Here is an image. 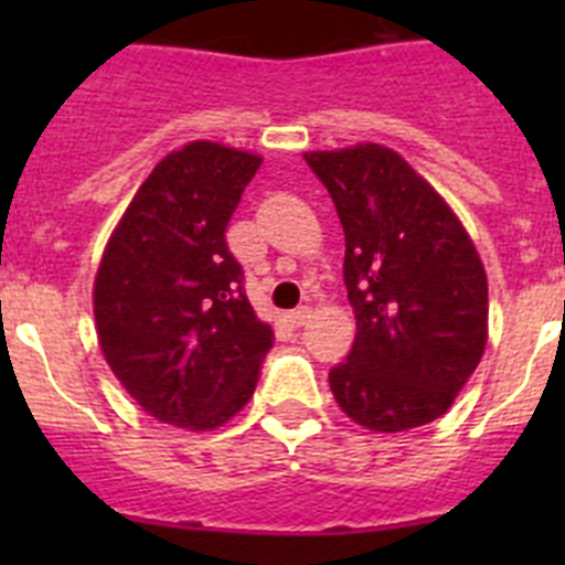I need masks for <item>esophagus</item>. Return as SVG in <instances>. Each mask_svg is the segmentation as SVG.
I'll return each mask as SVG.
<instances>
[{
    "mask_svg": "<svg viewBox=\"0 0 565 565\" xmlns=\"http://www.w3.org/2000/svg\"><path fill=\"white\" fill-rule=\"evenodd\" d=\"M308 317H311V308H308V306H299V308H294L291 313H288V319H291V326H306Z\"/></svg>",
    "mask_w": 565,
    "mask_h": 565,
    "instance_id": "34e87169",
    "label": "esophagus"
}]
</instances>
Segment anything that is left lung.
<instances>
[{
	"label": "left lung",
	"instance_id": "left-lung-1",
	"mask_svg": "<svg viewBox=\"0 0 565 565\" xmlns=\"http://www.w3.org/2000/svg\"><path fill=\"white\" fill-rule=\"evenodd\" d=\"M344 228L356 339L328 373L337 404L376 433L450 411L487 348V271L441 194L379 143L306 152Z\"/></svg>",
	"mask_w": 565,
	"mask_h": 565
}]
</instances>
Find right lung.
I'll list each match as a JSON object with an SVG mask.
<instances>
[{"mask_svg": "<svg viewBox=\"0 0 565 565\" xmlns=\"http://www.w3.org/2000/svg\"><path fill=\"white\" fill-rule=\"evenodd\" d=\"M263 158L192 141L152 169L115 226L93 288L98 344L149 416L214 430L246 407L271 351L226 226Z\"/></svg>", "mask_w": 565, "mask_h": 565, "instance_id": "right-lung-1", "label": "right lung"}]
</instances>
